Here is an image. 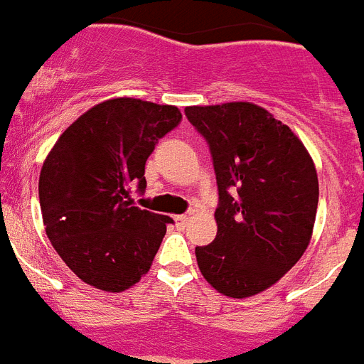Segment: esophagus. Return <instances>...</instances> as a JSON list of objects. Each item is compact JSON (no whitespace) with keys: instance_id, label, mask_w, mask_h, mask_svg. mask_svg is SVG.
Returning <instances> with one entry per match:
<instances>
[{"instance_id":"34e87169","label":"esophagus","mask_w":364,"mask_h":364,"mask_svg":"<svg viewBox=\"0 0 364 364\" xmlns=\"http://www.w3.org/2000/svg\"><path fill=\"white\" fill-rule=\"evenodd\" d=\"M188 215L187 213H185V215H177L176 217V223H177V226H187V223H188Z\"/></svg>"}]
</instances>
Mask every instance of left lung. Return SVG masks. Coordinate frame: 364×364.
<instances>
[{"instance_id": "obj_1", "label": "left lung", "mask_w": 364, "mask_h": 364, "mask_svg": "<svg viewBox=\"0 0 364 364\" xmlns=\"http://www.w3.org/2000/svg\"><path fill=\"white\" fill-rule=\"evenodd\" d=\"M217 173V237L196 247L218 294L245 299L279 282L305 254L318 209L314 161L295 132L252 102L187 106Z\"/></svg>"}]
</instances>
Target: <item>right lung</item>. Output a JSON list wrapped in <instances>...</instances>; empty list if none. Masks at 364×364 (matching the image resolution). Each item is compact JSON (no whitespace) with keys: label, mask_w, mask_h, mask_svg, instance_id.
<instances>
[{"label":"right lung","mask_w":364,"mask_h":364,"mask_svg":"<svg viewBox=\"0 0 364 364\" xmlns=\"http://www.w3.org/2000/svg\"><path fill=\"white\" fill-rule=\"evenodd\" d=\"M181 121L177 106L117 97L95 105L44 159L38 200L46 235L82 282L119 294L149 271L172 218L134 205L146 161Z\"/></svg>","instance_id":"obj_1"}]
</instances>
